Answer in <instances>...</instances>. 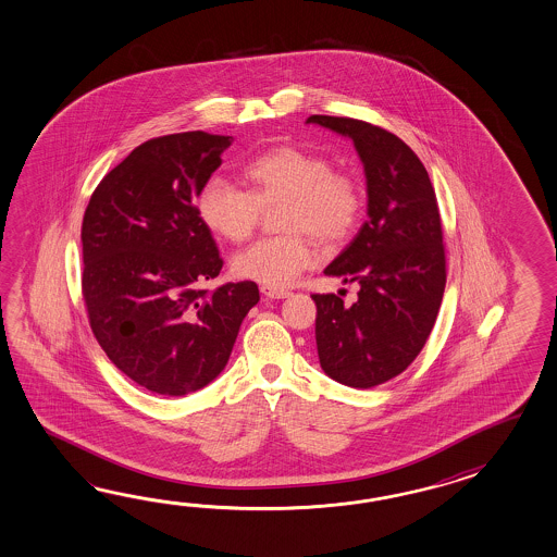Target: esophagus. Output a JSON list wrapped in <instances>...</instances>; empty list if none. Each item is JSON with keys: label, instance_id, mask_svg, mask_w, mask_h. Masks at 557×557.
Listing matches in <instances>:
<instances>
[{"label": "esophagus", "instance_id": "obj_1", "mask_svg": "<svg viewBox=\"0 0 557 557\" xmlns=\"http://www.w3.org/2000/svg\"><path fill=\"white\" fill-rule=\"evenodd\" d=\"M261 294L270 299H284L289 296L287 289H277V287H270V285H261Z\"/></svg>", "mask_w": 557, "mask_h": 557}]
</instances>
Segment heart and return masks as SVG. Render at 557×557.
Here are the masks:
<instances>
[{
  "label": "heart",
  "instance_id": "1",
  "mask_svg": "<svg viewBox=\"0 0 557 557\" xmlns=\"http://www.w3.org/2000/svg\"><path fill=\"white\" fill-rule=\"evenodd\" d=\"M249 191L222 175H211L199 189L198 215L213 234L239 244L260 222L261 210L284 203L280 227L289 234L265 237L234 258L237 275L284 289L318 260L315 235L335 244L351 234L363 206L354 177L334 172L322 153L296 146L273 148L244 170Z\"/></svg>",
  "mask_w": 557,
  "mask_h": 557
}]
</instances>
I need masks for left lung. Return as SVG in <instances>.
Returning a JSON list of instances; mask_svg holds the SVG:
<instances>
[{
	"mask_svg": "<svg viewBox=\"0 0 557 557\" xmlns=\"http://www.w3.org/2000/svg\"><path fill=\"white\" fill-rule=\"evenodd\" d=\"M349 137L363 163L368 222L323 273L358 284V301L313 294L322 370L339 384L368 389L418 358L442 306L445 253L430 175L399 137L351 117L309 115Z\"/></svg>",
	"mask_w": 557,
	"mask_h": 557,
	"instance_id": "1",
	"label": "left lung"
}]
</instances>
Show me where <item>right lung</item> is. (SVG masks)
Here are the masks:
<instances>
[{
  "mask_svg": "<svg viewBox=\"0 0 557 557\" xmlns=\"http://www.w3.org/2000/svg\"><path fill=\"white\" fill-rule=\"evenodd\" d=\"M232 141L206 132L149 139L87 203L82 289L89 325L115 368L153 394L186 396L211 384L260 301L253 282L201 287L223 261L194 199Z\"/></svg>",
  "mask_w": 557,
  "mask_h": 557,
  "instance_id": "1",
  "label": "right lung"
}]
</instances>
